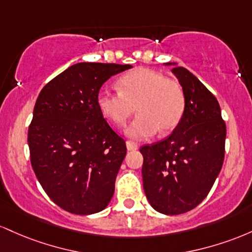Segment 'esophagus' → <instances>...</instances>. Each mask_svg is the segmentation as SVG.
Masks as SVG:
<instances>
[{
    "label": "esophagus",
    "instance_id": "34e87169",
    "mask_svg": "<svg viewBox=\"0 0 252 252\" xmlns=\"http://www.w3.org/2000/svg\"><path fill=\"white\" fill-rule=\"evenodd\" d=\"M126 148L128 151H134V150L138 149V144L135 143V141H132V140H127L126 141Z\"/></svg>",
    "mask_w": 252,
    "mask_h": 252
}]
</instances>
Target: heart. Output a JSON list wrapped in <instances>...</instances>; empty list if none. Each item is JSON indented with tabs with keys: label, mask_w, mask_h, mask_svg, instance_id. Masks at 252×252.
Wrapping results in <instances>:
<instances>
[{
	"label": "heart",
	"mask_w": 252,
	"mask_h": 252,
	"mask_svg": "<svg viewBox=\"0 0 252 252\" xmlns=\"http://www.w3.org/2000/svg\"><path fill=\"white\" fill-rule=\"evenodd\" d=\"M118 86L119 92L101 89L97 106L103 117L117 126L125 125L137 106L139 114L127 126V135L148 139L158 129L166 134L179 126L186 109V94L180 82L156 70L138 69L123 76Z\"/></svg>",
	"instance_id": "b5f03b06"
}]
</instances>
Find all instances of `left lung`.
<instances>
[{
	"label": "left lung",
	"mask_w": 252,
	"mask_h": 252,
	"mask_svg": "<svg viewBox=\"0 0 252 252\" xmlns=\"http://www.w3.org/2000/svg\"><path fill=\"white\" fill-rule=\"evenodd\" d=\"M171 71L185 90V114L169 137L140 148L144 191L166 216L193 210L207 196L224 163L226 138L216 96L186 67Z\"/></svg>",
	"instance_id": "1"
}]
</instances>
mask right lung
I'll list each match as a JSON object with an SVG mask.
<instances>
[{"label": "right lung", "instance_id": "obj_1", "mask_svg": "<svg viewBox=\"0 0 252 252\" xmlns=\"http://www.w3.org/2000/svg\"><path fill=\"white\" fill-rule=\"evenodd\" d=\"M132 65L77 63L42 88L28 127L31 163L45 193L73 214L104 210L126 156V143L108 125L97 95L111 76Z\"/></svg>", "mask_w": 252, "mask_h": 252}]
</instances>
